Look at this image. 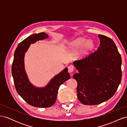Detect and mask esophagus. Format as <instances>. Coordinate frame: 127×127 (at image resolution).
<instances>
[{
    "instance_id": "esophagus-1",
    "label": "esophagus",
    "mask_w": 127,
    "mask_h": 127,
    "mask_svg": "<svg viewBox=\"0 0 127 127\" xmlns=\"http://www.w3.org/2000/svg\"><path fill=\"white\" fill-rule=\"evenodd\" d=\"M68 71H69V72H72L74 70V67L72 66V65H69V66H68Z\"/></svg>"
}]
</instances>
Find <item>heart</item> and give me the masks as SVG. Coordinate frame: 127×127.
Instances as JSON below:
<instances>
[{
    "label": "heart",
    "instance_id": "obj_1",
    "mask_svg": "<svg viewBox=\"0 0 127 127\" xmlns=\"http://www.w3.org/2000/svg\"><path fill=\"white\" fill-rule=\"evenodd\" d=\"M84 45H85L84 46V47H85L84 52L85 53L90 52L93 50L94 48V44L93 42L91 41H88L86 42V40L83 39V38H78V39L71 42L70 44L71 48L74 51H77Z\"/></svg>",
    "mask_w": 127,
    "mask_h": 127
}]
</instances>
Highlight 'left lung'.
Listing matches in <instances>:
<instances>
[{
    "mask_svg": "<svg viewBox=\"0 0 127 127\" xmlns=\"http://www.w3.org/2000/svg\"><path fill=\"white\" fill-rule=\"evenodd\" d=\"M97 50L73 63L78 72L73 75L77 82V96L85 105H96L108 100L116 93L122 78L121 57L114 41L99 34Z\"/></svg>",
    "mask_w": 127,
    "mask_h": 127,
    "instance_id": "obj_1",
    "label": "left lung"
}]
</instances>
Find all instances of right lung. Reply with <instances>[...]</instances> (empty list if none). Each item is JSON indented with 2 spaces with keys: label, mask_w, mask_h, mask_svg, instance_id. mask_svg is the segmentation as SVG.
Here are the masks:
<instances>
[{
  "label": "right lung",
  "mask_w": 127,
  "mask_h": 127,
  "mask_svg": "<svg viewBox=\"0 0 127 127\" xmlns=\"http://www.w3.org/2000/svg\"><path fill=\"white\" fill-rule=\"evenodd\" d=\"M48 37V35L44 32L34 34L19 43L14 53L11 67L15 87L18 94L29 104L35 107H48L52 106L56 101L59 86L70 77L67 72L68 69L66 68L52 79L45 88H38L30 83L24 69L25 53L31 44Z\"/></svg>",
  "instance_id": "add662e5"
}]
</instances>
